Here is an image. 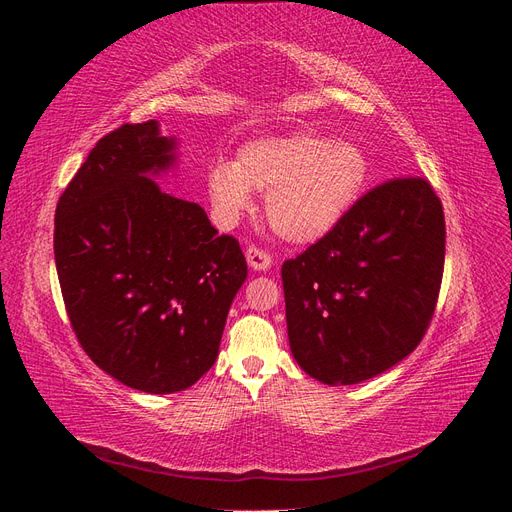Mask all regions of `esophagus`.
I'll return each mask as SVG.
<instances>
[{
	"instance_id": "obj_1",
	"label": "esophagus",
	"mask_w": 512,
	"mask_h": 512,
	"mask_svg": "<svg viewBox=\"0 0 512 512\" xmlns=\"http://www.w3.org/2000/svg\"><path fill=\"white\" fill-rule=\"evenodd\" d=\"M245 258H247V265H250L254 271H269L271 269V254L260 250V247H256V245L247 247Z\"/></svg>"
}]
</instances>
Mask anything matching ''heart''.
Masks as SVG:
<instances>
[{"mask_svg":"<svg viewBox=\"0 0 512 512\" xmlns=\"http://www.w3.org/2000/svg\"><path fill=\"white\" fill-rule=\"evenodd\" d=\"M369 179L365 151L344 138L292 132L245 143L235 164L207 173L211 205L224 224L252 207V190L267 196V220L282 239L316 243L342 222Z\"/></svg>","mask_w":512,"mask_h":512,"instance_id":"heart-1","label":"heart"}]
</instances>
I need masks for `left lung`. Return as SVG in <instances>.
Listing matches in <instances>:
<instances>
[{"label": "left lung", "instance_id": "left-lung-1", "mask_svg": "<svg viewBox=\"0 0 512 512\" xmlns=\"http://www.w3.org/2000/svg\"><path fill=\"white\" fill-rule=\"evenodd\" d=\"M444 211L429 181L391 179L282 267L294 361L322 384H359L421 344L444 271Z\"/></svg>", "mask_w": 512, "mask_h": 512}]
</instances>
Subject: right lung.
<instances>
[{"label": "right lung", "mask_w": 512, "mask_h": 512, "mask_svg": "<svg viewBox=\"0 0 512 512\" xmlns=\"http://www.w3.org/2000/svg\"><path fill=\"white\" fill-rule=\"evenodd\" d=\"M156 119L126 123L89 151L55 211V265L72 329L108 376L166 395L218 359L247 277L237 239L153 181L177 164Z\"/></svg>", "instance_id": "1"}]
</instances>
